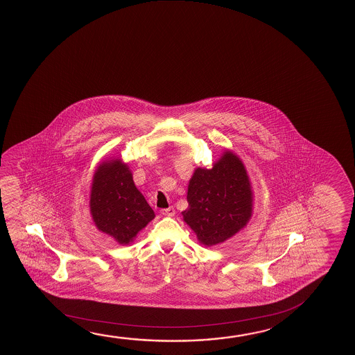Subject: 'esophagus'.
<instances>
[{"label":"esophagus","instance_id":"1","mask_svg":"<svg viewBox=\"0 0 355 355\" xmlns=\"http://www.w3.org/2000/svg\"><path fill=\"white\" fill-rule=\"evenodd\" d=\"M175 207H169L167 209H161V215L164 216H175Z\"/></svg>","mask_w":355,"mask_h":355}]
</instances>
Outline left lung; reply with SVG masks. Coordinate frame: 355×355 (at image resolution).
<instances>
[{"mask_svg":"<svg viewBox=\"0 0 355 355\" xmlns=\"http://www.w3.org/2000/svg\"><path fill=\"white\" fill-rule=\"evenodd\" d=\"M187 200L183 220L202 245H218L236 235L250 221L253 207L251 182L240 157L227 150L213 168L198 167Z\"/></svg>","mask_w":355,"mask_h":355,"instance_id":"8db88e82","label":"left lung"}]
</instances>
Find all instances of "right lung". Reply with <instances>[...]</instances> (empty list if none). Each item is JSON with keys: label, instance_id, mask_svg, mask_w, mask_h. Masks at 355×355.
<instances>
[{"label": "right lung", "instance_id": "add662e5", "mask_svg": "<svg viewBox=\"0 0 355 355\" xmlns=\"http://www.w3.org/2000/svg\"><path fill=\"white\" fill-rule=\"evenodd\" d=\"M89 210L99 231L119 245H129L155 218L153 209L139 191L129 166L119 158L99 164L93 175Z\"/></svg>", "mask_w": 355, "mask_h": 355}]
</instances>
